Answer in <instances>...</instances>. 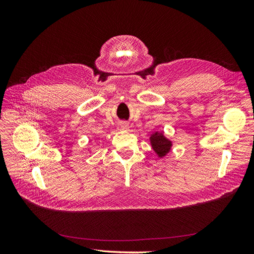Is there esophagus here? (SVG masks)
<instances>
[{
    "mask_svg": "<svg viewBox=\"0 0 254 254\" xmlns=\"http://www.w3.org/2000/svg\"><path fill=\"white\" fill-rule=\"evenodd\" d=\"M119 128H120V130H127V129L129 128L128 123H126V122H122L121 124H120V126H119Z\"/></svg>",
    "mask_w": 254,
    "mask_h": 254,
    "instance_id": "esophagus-1",
    "label": "esophagus"
}]
</instances>
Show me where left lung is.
Here are the masks:
<instances>
[{
	"label": "left lung",
	"mask_w": 254,
	"mask_h": 254,
	"mask_svg": "<svg viewBox=\"0 0 254 254\" xmlns=\"http://www.w3.org/2000/svg\"><path fill=\"white\" fill-rule=\"evenodd\" d=\"M150 144L152 149L158 155L159 158L165 157L168 152L171 151L172 148V141H170L167 137L163 134V132H155L150 136Z\"/></svg>",
	"instance_id": "left-lung-1"
}]
</instances>
